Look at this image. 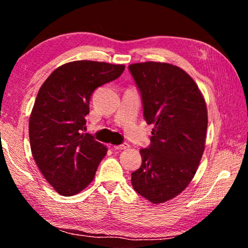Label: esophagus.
<instances>
[{"mask_svg":"<svg viewBox=\"0 0 248 248\" xmlns=\"http://www.w3.org/2000/svg\"><path fill=\"white\" fill-rule=\"evenodd\" d=\"M129 144L128 143H123V144H120V145H114V149L115 150H119V151H121V150H127V149H129Z\"/></svg>","mask_w":248,"mask_h":248,"instance_id":"obj_1","label":"esophagus"}]
</instances>
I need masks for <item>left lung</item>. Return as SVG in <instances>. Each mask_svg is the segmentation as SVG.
I'll return each instance as SVG.
<instances>
[{
  "label": "left lung",
  "mask_w": 248,
  "mask_h": 248,
  "mask_svg": "<svg viewBox=\"0 0 248 248\" xmlns=\"http://www.w3.org/2000/svg\"><path fill=\"white\" fill-rule=\"evenodd\" d=\"M140 91L143 116L154 124L142 164L131 174L133 189L152 203L179 195L194 178L202 157L208 128L207 106L189 75L163 62L129 65Z\"/></svg>",
  "instance_id": "8db88e82"
}]
</instances>
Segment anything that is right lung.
Instances as JSON below:
<instances>
[{
    "label": "right lung",
    "mask_w": 248,
    "mask_h": 248,
    "mask_svg": "<svg viewBox=\"0 0 248 248\" xmlns=\"http://www.w3.org/2000/svg\"><path fill=\"white\" fill-rule=\"evenodd\" d=\"M124 64L73 61L59 66L41 85L29 118L32 157L61 196L81 192L95 177L107 148L85 130L90 99L97 87L123 74Z\"/></svg>",
    "instance_id": "obj_1"
}]
</instances>
